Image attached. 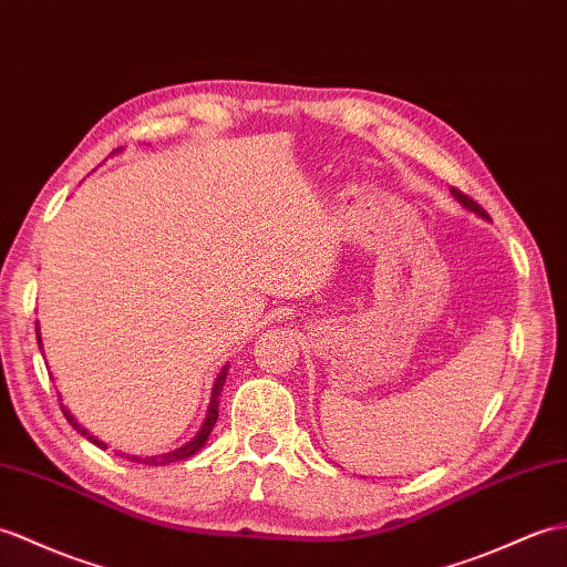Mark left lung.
Listing matches in <instances>:
<instances>
[{
	"mask_svg": "<svg viewBox=\"0 0 567 567\" xmlns=\"http://www.w3.org/2000/svg\"><path fill=\"white\" fill-rule=\"evenodd\" d=\"M452 195L456 197L458 200V205H464V209H468V213H476L478 217H483V219H488V213H485V209L476 203V200H471L468 195H464L462 190H456V188H452Z\"/></svg>",
	"mask_w": 567,
	"mask_h": 567,
	"instance_id": "obj_1",
	"label": "left lung"
}]
</instances>
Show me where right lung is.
I'll list each match as a JSON object with an SVG mask.
<instances>
[{
  "label": "right lung",
  "instance_id": "add662e5",
  "mask_svg": "<svg viewBox=\"0 0 567 567\" xmlns=\"http://www.w3.org/2000/svg\"><path fill=\"white\" fill-rule=\"evenodd\" d=\"M35 336H38V346L43 348V343H41V326L35 323ZM227 372H229V364H224L221 367V372L217 374V379H215V386H213V399H209V405H207V415H205V420H203V425H200V430L195 432V437H190L186 444H181V446H176V450H171V452H166V454H154V456H137V454H123L125 458H130V462H137V464H150V466H168V464H176V462H186V458H190L195 452H200L203 446H205V442H207V437H209V432H213V427H215V423H217V415H219V396H221V386H224V381H227ZM62 413H64V417L70 420V425L82 434V437H86L91 444H96V446H101V450H109V446H105L99 437H94V434H91L86 427H82L76 423V417L68 411V408L62 405Z\"/></svg>",
  "mask_w": 567,
  "mask_h": 567
}]
</instances>
